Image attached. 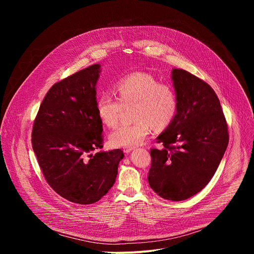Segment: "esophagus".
Segmentation results:
<instances>
[{
    "mask_svg": "<svg viewBox=\"0 0 254 254\" xmlns=\"http://www.w3.org/2000/svg\"><path fill=\"white\" fill-rule=\"evenodd\" d=\"M133 149H134V148H125V149H124V152H125L126 154H129Z\"/></svg>",
    "mask_w": 254,
    "mask_h": 254,
    "instance_id": "34e87169",
    "label": "esophagus"
}]
</instances>
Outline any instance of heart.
<instances>
[{
  "label": "heart",
  "instance_id": "obj_1",
  "mask_svg": "<svg viewBox=\"0 0 254 254\" xmlns=\"http://www.w3.org/2000/svg\"><path fill=\"white\" fill-rule=\"evenodd\" d=\"M118 97L108 92L96 100L97 114L107 127H115L120 120L123 106L134 105V123L122 125L110 134V142L116 148H133L151 133L153 127L164 128L175 118L177 98L173 88L160 83L146 73H133L116 86Z\"/></svg>",
  "mask_w": 254,
  "mask_h": 254
}]
</instances>
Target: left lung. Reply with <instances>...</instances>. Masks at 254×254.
Segmentation results:
<instances>
[{"instance_id": "8db88e82", "label": "left lung", "mask_w": 254, "mask_h": 254, "mask_svg": "<svg viewBox=\"0 0 254 254\" xmlns=\"http://www.w3.org/2000/svg\"><path fill=\"white\" fill-rule=\"evenodd\" d=\"M177 114L152 149L150 187L170 201L186 200L210 182L228 146L219 98L209 84L186 70H172Z\"/></svg>"}]
</instances>
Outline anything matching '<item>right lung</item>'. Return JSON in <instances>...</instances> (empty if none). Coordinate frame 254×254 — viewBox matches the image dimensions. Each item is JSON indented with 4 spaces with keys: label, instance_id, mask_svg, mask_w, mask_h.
<instances>
[{
    "label": "right lung",
    "instance_id": "obj_1",
    "mask_svg": "<svg viewBox=\"0 0 254 254\" xmlns=\"http://www.w3.org/2000/svg\"><path fill=\"white\" fill-rule=\"evenodd\" d=\"M100 64L57 83L45 95L32 131V147L51 188L66 200L88 205L100 200L117 179L124 152L102 148L96 108Z\"/></svg>",
    "mask_w": 254,
    "mask_h": 254
}]
</instances>
